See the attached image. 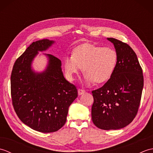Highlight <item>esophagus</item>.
Returning <instances> with one entry per match:
<instances>
[{
  "label": "esophagus",
  "instance_id": "34e87169",
  "mask_svg": "<svg viewBox=\"0 0 153 153\" xmlns=\"http://www.w3.org/2000/svg\"><path fill=\"white\" fill-rule=\"evenodd\" d=\"M85 93V91L84 89H78V94L79 95H83V94H84Z\"/></svg>",
  "mask_w": 153,
  "mask_h": 153
}]
</instances>
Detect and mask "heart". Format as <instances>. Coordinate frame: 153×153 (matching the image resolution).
I'll use <instances>...</instances> for the list:
<instances>
[{"label":"heart","instance_id":"heart-1","mask_svg":"<svg viewBox=\"0 0 153 153\" xmlns=\"http://www.w3.org/2000/svg\"><path fill=\"white\" fill-rule=\"evenodd\" d=\"M117 62L118 54L113 48L85 43L75 48L72 55L65 57L64 66L70 79L83 68L86 82L101 83L112 77Z\"/></svg>","mask_w":153,"mask_h":153}]
</instances>
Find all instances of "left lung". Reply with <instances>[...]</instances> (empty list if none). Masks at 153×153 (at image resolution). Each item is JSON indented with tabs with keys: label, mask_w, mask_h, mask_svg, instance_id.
Returning a JSON list of instances; mask_svg holds the SVG:
<instances>
[{
	"label": "left lung",
	"mask_w": 153,
	"mask_h": 153,
	"mask_svg": "<svg viewBox=\"0 0 153 153\" xmlns=\"http://www.w3.org/2000/svg\"><path fill=\"white\" fill-rule=\"evenodd\" d=\"M118 62L112 77L100 88L92 91L91 117L100 129H119L137 115L143 88V75L137 55L130 46L114 38Z\"/></svg>",
	"instance_id": "left-lung-1"
}]
</instances>
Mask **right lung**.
<instances>
[{
  "label": "right lung",
  "mask_w": 153,
  "mask_h": 153,
  "mask_svg": "<svg viewBox=\"0 0 153 153\" xmlns=\"http://www.w3.org/2000/svg\"><path fill=\"white\" fill-rule=\"evenodd\" d=\"M54 43L42 39L32 43L17 58L11 74V96L14 109L21 121L35 131H56L66 122L68 108L77 97L76 87L64 78L61 61L49 58L43 72L35 73L31 64L38 51Z\"/></svg>",
  "instance_id": "1"
}]
</instances>
